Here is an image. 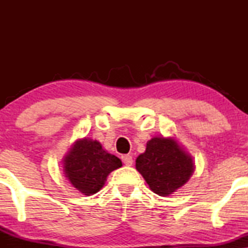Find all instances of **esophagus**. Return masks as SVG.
Instances as JSON below:
<instances>
[{
  "label": "esophagus",
  "instance_id": "esophagus-1",
  "mask_svg": "<svg viewBox=\"0 0 248 248\" xmlns=\"http://www.w3.org/2000/svg\"><path fill=\"white\" fill-rule=\"evenodd\" d=\"M121 159L125 166H132V164H133V159H132L130 155H123Z\"/></svg>",
  "mask_w": 248,
  "mask_h": 248
}]
</instances>
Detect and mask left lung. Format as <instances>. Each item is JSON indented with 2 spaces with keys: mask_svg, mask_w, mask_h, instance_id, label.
Instances as JSON below:
<instances>
[{
  "mask_svg": "<svg viewBox=\"0 0 248 248\" xmlns=\"http://www.w3.org/2000/svg\"><path fill=\"white\" fill-rule=\"evenodd\" d=\"M137 169L155 194L167 196L188 181L194 170L189 155L172 139L154 138L137 158Z\"/></svg>",
  "mask_w": 248,
  "mask_h": 248,
  "instance_id": "8db88e82",
  "label": "left lung"
}]
</instances>
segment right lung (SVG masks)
<instances>
[{"instance_id": "add662e5", "label": "right lung", "mask_w": 248, "mask_h": 248, "mask_svg": "<svg viewBox=\"0 0 248 248\" xmlns=\"http://www.w3.org/2000/svg\"><path fill=\"white\" fill-rule=\"evenodd\" d=\"M120 167V159L105 151L99 142L90 139L77 141L64 159L66 177L84 195L97 193L108 174Z\"/></svg>"}]
</instances>
